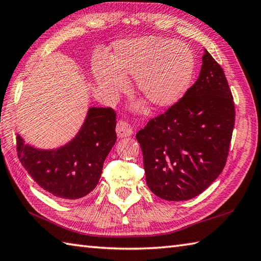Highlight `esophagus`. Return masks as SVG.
Listing matches in <instances>:
<instances>
[{
    "instance_id": "obj_1",
    "label": "esophagus",
    "mask_w": 261,
    "mask_h": 261,
    "mask_svg": "<svg viewBox=\"0 0 261 261\" xmlns=\"http://www.w3.org/2000/svg\"><path fill=\"white\" fill-rule=\"evenodd\" d=\"M116 132H117L118 137H127V136H130L133 134L132 126L125 120H119L117 122Z\"/></svg>"
}]
</instances>
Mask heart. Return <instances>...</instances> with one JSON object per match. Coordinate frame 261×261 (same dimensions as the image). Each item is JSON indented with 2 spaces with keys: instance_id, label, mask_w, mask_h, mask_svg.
<instances>
[{
  "instance_id": "heart-1",
  "label": "heart",
  "mask_w": 261,
  "mask_h": 261,
  "mask_svg": "<svg viewBox=\"0 0 261 261\" xmlns=\"http://www.w3.org/2000/svg\"><path fill=\"white\" fill-rule=\"evenodd\" d=\"M195 65L194 52L188 44L145 36L118 43L111 60H97L93 72L101 90L108 94L126 88V76L136 77L139 94L154 109H166L189 91Z\"/></svg>"
}]
</instances>
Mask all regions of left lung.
I'll return each mask as SVG.
<instances>
[{
  "label": "left lung",
  "mask_w": 261,
  "mask_h": 261,
  "mask_svg": "<svg viewBox=\"0 0 261 261\" xmlns=\"http://www.w3.org/2000/svg\"><path fill=\"white\" fill-rule=\"evenodd\" d=\"M234 122L224 70L205 50L199 78L186 94L136 134L149 189L167 201L202 193L224 169Z\"/></svg>",
  "instance_id": "1"
}]
</instances>
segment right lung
I'll return each mask as SVG.
<instances>
[{
    "label": "right lung",
    "instance_id": "1",
    "mask_svg": "<svg viewBox=\"0 0 261 261\" xmlns=\"http://www.w3.org/2000/svg\"><path fill=\"white\" fill-rule=\"evenodd\" d=\"M116 112L90 108L75 139L56 150H39L17 135V153L23 168L43 190L66 200H76L94 190L103 162L115 145Z\"/></svg>",
    "mask_w": 261,
    "mask_h": 261
}]
</instances>
